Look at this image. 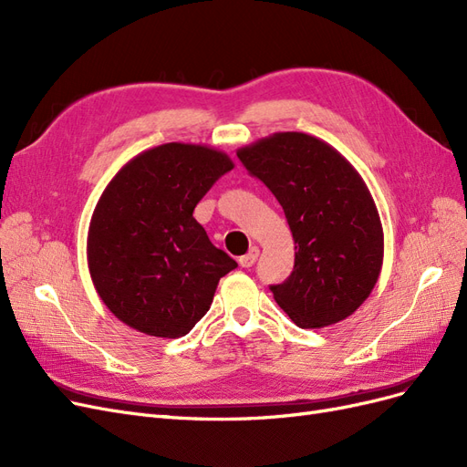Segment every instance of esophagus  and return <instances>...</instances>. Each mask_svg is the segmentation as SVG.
Returning a JSON list of instances; mask_svg holds the SVG:
<instances>
[{"label":"esophagus","instance_id":"1","mask_svg":"<svg viewBox=\"0 0 467 467\" xmlns=\"http://www.w3.org/2000/svg\"><path fill=\"white\" fill-rule=\"evenodd\" d=\"M257 257H259V247H251V249H249V253H247V255L239 257V265H242L244 268H249V266L255 265Z\"/></svg>","mask_w":467,"mask_h":467}]
</instances>
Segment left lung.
<instances>
[{"label": "left lung", "instance_id": "obj_1", "mask_svg": "<svg viewBox=\"0 0 467 467\" xmlns=\"http://www.w3.org/2000/svg\"><path fill=\"white\" fill-rule=\"evenodd\" d=\"M276 196L294 237V271L271 286L302 329L352 316L374 290L384 230L364 179L333 146L304 132H275L237 150Z\"/></svg>", "mask_w": 467, "mask_h": 467}]
</instances>
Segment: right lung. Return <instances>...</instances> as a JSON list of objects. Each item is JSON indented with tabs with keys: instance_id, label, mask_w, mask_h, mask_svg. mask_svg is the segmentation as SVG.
<instances>
[{
	"instance_id": "right-lung-1",
	"label": "right lung",
	"mask_w": 467,
	"mask_h": 467,
	"mask_svg": "<svg viewBox=\"0 0 467 467\" xmlns=\"http://www.w3.org/2000/svg\"><path fill=\"white\" fill-rule=\"evenodd\" d=\"M234 169L228 153L169 142L138 153L110 179L88 234V265L112 316L150 337L187 335L237 263L212 245L194 206Z\"/></svg>"
}]
</instances>
